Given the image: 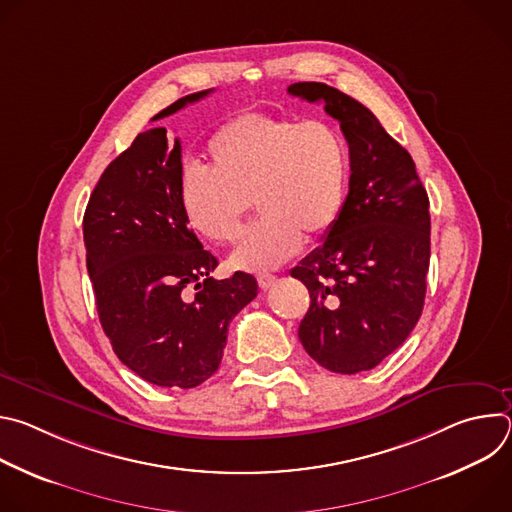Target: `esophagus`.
Wrapping results in <instances>:
<instances>
[{"instance_id":"34e87169","label":"esophagus","mask_w":512,"mask_h":512,"mask_svg":"<svg viewBox=\"0 0 512 512\" xmlns=\"http://www.w3.org/2000/svg\"><path fill=\"white\" fill-rule=\"evenodd\" d=\"M275 281H277V277L271 275V273H261V275H257V283H259V287H261L263 291H267Z\"/></svg>"}]
</instances>
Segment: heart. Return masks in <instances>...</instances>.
Wrapping results in <instances>:
<instances>
[{
	"label": "heart",
	"instance_id": "obj_1",
	"mask_svg": "<svg viewBox=\"0 0 512 512\" xmlns=\"http://www.w3.org/2000/svg\"><path fill=\"white\" fill-rule=\"evenodd\" d=\"M210 168L190 166L180 180L188 227L212 243L239 237L253 200L263 214L231 265L269 271L302 249L304 235H326L342 214L350 160L340 133L324 121L245 113L208 141Z\"/></svg>",
	"mask_w": 512,
	"mask_h": 512
}]
</instances>
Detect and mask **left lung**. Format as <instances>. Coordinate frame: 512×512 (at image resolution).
Returning <instances> with one entry per match:
<instances>
[{
    "label": "left lung",
    "mask_w": 512,
    "mask_h": 512,
    "mask_svg": "<svg viewBox=\"0 0 512 512\" xmlns=\"http://www.w3.org/2000/svg\"><path fill=\"white\" fill-rule=\"evenodd\" d=\"M287 93L340 121L350 182L338 223L291 277L310 291L298 336L320 367L371 371L415 328L429 269V198L415 162L356 99L324 83H294Z\"/></svg>",
    "instance_id": "obj_1"
}]
</instances>
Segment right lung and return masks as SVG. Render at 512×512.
Returning a JSON list of instances; mask_svg holds the SVG:
<instances>
[{
  "instance_id": "right-lung-1",
  "label": "right lung",
  "mask_w": 512,
  "mask_h": 512,
  "mask_svg": "<svg viewBox=\"0 0 512 512\" xmlns=\"http://www.w3.org/2000/svg\"><path fill=\"white\" fill-rule=\"evenodd\" d=\"M180 180V139L168 141L166 127L139 133L101 174L83 235L99 320L119 360L152 385L192 389L216 373L229 324L257 296V281L243 271L210 277L218 261L186 223Z\"/></svg>"
}]
</instances>
